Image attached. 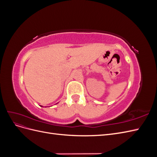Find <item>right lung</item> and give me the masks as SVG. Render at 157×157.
Wrapping results in <instances>:
<instances>
[{
    "label": "right lung",
    "mask_w": 157,
    "mask_h": 157,
    "mask_svg": "<svg viewBox=\"0 0 157 157\" xmlns=\"http://www.w3.org/2000/svg\"><path fill=\"white\" fill-rule=\"evenodd\" d=\"M41 107H42V106H41Z\"/></svg>",
    "instance_id": "1"
}]
</instances>
